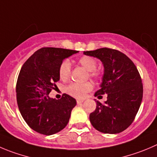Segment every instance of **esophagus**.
<instances>
[{
  "label": "esophagus",
  "instance_id": "obj_1",
  "mask_svg": "<svg viewBox=\"0 0 157 157\" xmlns=\"http://www.w3.org/2000/svg\"><path fill=\"white\" fill-rule=\"evenodd\" d=\"M83 102H84V100H82V99H78L77 100V104H81V103H82Z\"/></svg>",
  "mask_w": 157,
  "mask_h": 157
}]
</instances>
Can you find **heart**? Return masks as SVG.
<instances>
[{
	"label": "heart",
	"mask_w": 157,
	"mask_h": 157,
	"mask_svg": "<svg viewBox=\"0 0 157 157\" xmlns=\"http://www.w3.org/2000/svg\"><path fill=\"white\" fill-rule=\"evenodd\" d=\"M78 65L89 71V76L93 79H99L102 77V71L96 69L97 61L93 57L85 55L78 60ZM71 65L68 60H65L61 63L59 68V75L60 79L66 81L71 74ZM93 89V85L89 82L85 83L72 82L65 87V92L71 96L77 98H84L88 92Z\"/></svg>",
	"instance_id": "heart-1"
}]
</instances>
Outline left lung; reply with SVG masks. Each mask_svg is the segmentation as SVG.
Listing matches in <instances>:
<instances>
[{"label":"left lung","instance_id":"1","mask_svg":"<svg viewBox=\"0 0 157 157\" xmlns=\"http://www.w3.org/2000/svg\"><path fill=\"white\" fill-rule=\"evenodd\" d=\"M84 54L102 61L104 75L95 96L107 94V101H96L90 113L92 126L103 133L124 131L133 122L143 99V87L138 69L129 57L116 49L102 48Z\"/></svg>","mask_w":157,"mask_h":157}]
</instances>
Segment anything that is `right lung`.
I'll use <instances>...</instances> for the list:
<instances>
[{
  "label": "right lung",
  "mask_w": 157,
  "mask_h": 157,
  "mask_svg": "<svg viewBox=\"0 0 157 157\" xmlns=\"http://www.w3.org/2000/svg\"><path fill=\"white\" fill-rule=\"evenodd\" d=\"M78 51L59 48H41L24 63L16 84L19 111L30 128L50 136L68 124L76 100L67 94L60 99L48 94L57 87L59 68L64 59Z\"/></svg>",
  "instance_id": "1"
}]
</instances>
